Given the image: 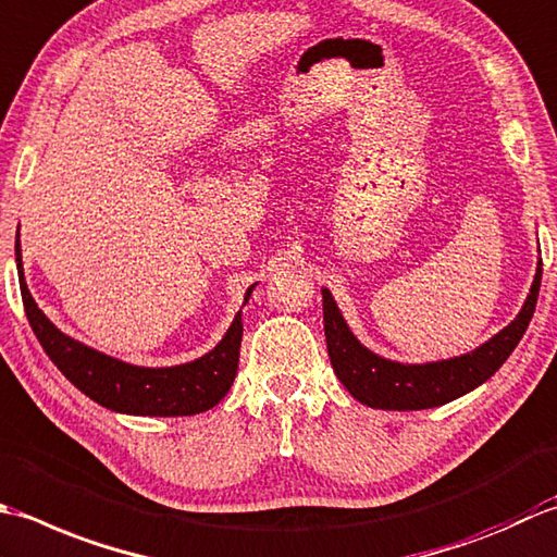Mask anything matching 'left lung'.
I'll return each mask as SVG.
<instances>
[{
  "mask_svg": "<svg viewBox=\"0 0 557 557\" xmlns=\"http://www.w3.org/2000/svg\"><path fill=\"white\" fill-rule=\"evenodd\" d=\"M541 274L543 271L539 267L524 308L500 334H495L491 342H485L467 356L423 362V366H404V362L374 356L350 334L332 293L324 288L322 308L326 350L336 377L354 394V399L370 408H384V411H421V408L454 401L457 396H463L485 380H491L517 348L519 338L524 336L531 322L533 310H536Z\"/></svg>",
  "mask_w": 557,
  "mask_h": 557,
  "instance_id": "left-lung-1",
  "label": "left lung"
}]
</instances>
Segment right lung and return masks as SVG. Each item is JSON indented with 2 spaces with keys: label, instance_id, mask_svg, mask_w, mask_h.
<instances>
[{
  "label": "right lung",
  "instance_id": "1",
  "mask_svg": "<svg viewBox=\"0 0 557 557\" xmlns=\"http://www.w3.org/2000/svg\"><path fill=\"white\" fill-rule=\"evenodd\" d=\"M16 262L21 298L40 346L66 380L82 389L88 399L129 416H195L209 411L228 394L237 374L243 342V317L235 314L221 344L207 356L175 368H139L110 358L62 334L45 317L33 295L28 293L24 267H21V247L16 240ZM255 288V286H252ZM245 302L249 300V293Z\"/></svg>",
  "mask_w": 557,
  "mask_h": 557
}]
</instances>
